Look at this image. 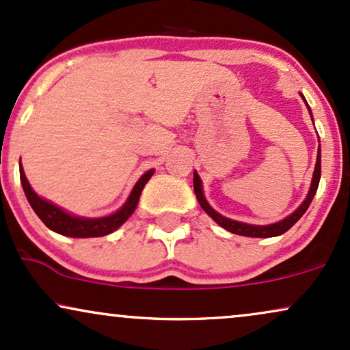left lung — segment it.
I'll use <instances>...</instances> for the list:
<instances>
[{
	"mask_svg": "<svg viewBox=\"0 0 350 350\" xmlns=\"http://www.w3.org/2000/svg\"><path fill=\"white\" fill-rule=\"evenodd\" d=\"M300 96L303 98V94H300ZM303 100H305L306 107H308V111H310V106H308V103H306V99L303 98ZM310 113H311V111H310ZM311 120H313V116H311ZM319 178H321V146H318L317 166H314L313 179H311L310 191H308V193H306L305 200L301 202L300 207H298L295 212L290 213V215L285 217L284 220L271 223V225H251V223L231 220V218L223 217L221 213H218L217 210H213L212 205H210L208 202H207V199H205L204 187H202V179H200V176L197 174V171H193V192H196V197H197V200H199L200 207L204 208L205 213H207V215L212 218L213 221H217L218 225L221 226V228L228 230V231H231V233H234V234H241V237L272 238V237H280V234H284L285 231H288L293 225H295L298 220H300V218L303 217V213H305L306 210H308L311 200H313L314 193H317V191H318Z\"/></svg>",
	"mask_w": 350,
	"mask_h": 350,
	"instance_id": "8db88e82",
	"label": "left lung"
}]
</instances>
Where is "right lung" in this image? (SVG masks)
Listing matches in <instances>:
<instances>
[{"mask_svg": "<svg viewBox=\"0 0 350 350\" xmlns=\"http://www.w3.org/2000/svg\"><path fill=\"white\" fill-rule=\"evenodd\" d=\"M154 170L146 171L140 179L137 180L132 192L127 197V200L124 202V205L117 210V212L111 213L106 217H98V218H90V217H78L73 213L66 212L65 208L58 207L53 202H50L44 197H40L29 184V180L24 174L23 164L19 163V174H21V184H23L24 193H26L29 204L33 208V212L37 213V217L45 223V226L50 228L55 233L63 234V237L70 238H98V237H106V234L112 233L117 228H120L125 221L129 220L130 215L137 208L138 200H140L142 191L145 187V184L148 183L151 176H153Z\"/></svg>", "mask_w": 350, "mask_h": 350, "instance_id": "right-lung-1", "label": "right lung"}]
</instances>
